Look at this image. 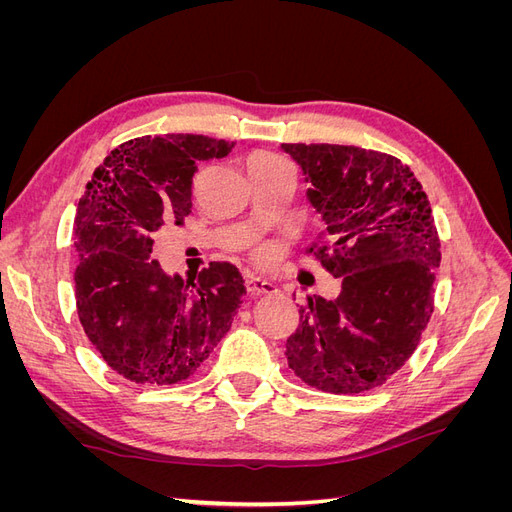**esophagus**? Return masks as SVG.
<instances>
[{
	"label": "esophagus",
	"mask_w": 512,
	"mask_h": 512,
	"mask_svg": "<svg viewBox=\"0 0 512 512\" xmlns=\"http://www.w3.org/2000/svg\"><path fill=\"white\" fill-rule=\"evenodd\" d=\"M245 288H247V292L252 294V297H260V294H273V292H277V286L273 282L265 280V277H254V275L247 277Z\"/></svg>",
	"instance_id": "obj_1"
}]
</instances>
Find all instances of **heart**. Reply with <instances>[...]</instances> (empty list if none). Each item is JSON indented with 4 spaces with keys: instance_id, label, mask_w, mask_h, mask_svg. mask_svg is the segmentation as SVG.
<instances>
[{
    "instance_id": "1",
    "label": "heart",
    "mask_w": 512,
    "mask_h": 512,
    "mask_svg": "<svg viewBox=\"0 0 512 512\" xmlns=\"http://www.w3.org/2000/svg\"><path fill=\"white\" fill-rule=\"evenodd\" d=\"M256 158H262V160H273L275 156H269V153H258V156H254L252 160H256ZM269 247H265V245H262V247H256V250H254V256H256V260H267L269 258Z\"/></svg>"
}]
</instances>
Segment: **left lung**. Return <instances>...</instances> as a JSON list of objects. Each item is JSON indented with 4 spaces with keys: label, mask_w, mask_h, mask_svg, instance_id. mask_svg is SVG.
Wrapping results in <instances>:
<instances>
[{
    "label": "left lung",
    "mask_w": 512,
    "mask_h": 512,
    "mask_svg": "<svg viewBox=\"0 0 512 512\" xmlns=\"http://www.w3.org/2000/svg\"><path fill=\"white\" fill-rule=\"evenodd\" d=\"M282 151L303 170L309 205L327 224L329 245L316 256L342 277L335 301L314 294L299 309L288 367L318 391H371L406 365L433 312L440 239L427 194L380 151L324 143Z\"/></svg>",
    "instance_id": "obj_1"
}]
</instances>
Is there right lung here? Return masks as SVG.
I'll return each mask as SVG.
<instances>
[{"mask_svg": "<svg viewBox=\"0 0 512 512\" xmlns=\"http://www.w3.org/2000/svg\"><path fill=\"white\" fill-rule=\"evenodd\" d=\"M232 147L203 134L134 138L104 158L76 207L81 324L108 367L136 384L196 374L243 303V277L230 262L183 280L151 256L153 235L192 213L196 162L226 158Z\"/></svg>", "mask_w": 512, "mask_h": 512, "instance_id": "obj_1", "label": "right lung"}]
</instances>
